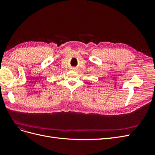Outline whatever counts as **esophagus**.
<instances>
[{"label": "esophagus", "mask_w": 155, "mask_h": 155, "mask_svg": "<svg viewBox=\"0 0 155 155\" xmlns=\"http://www.w3.org/2000/svg\"><path fill=\"white\" fill-rule=\"evenodd\" d=\"M76 70V69H74V68L72 69V70Z\"/></svg>", "instance_id": "obj_1"}]
</instances>
